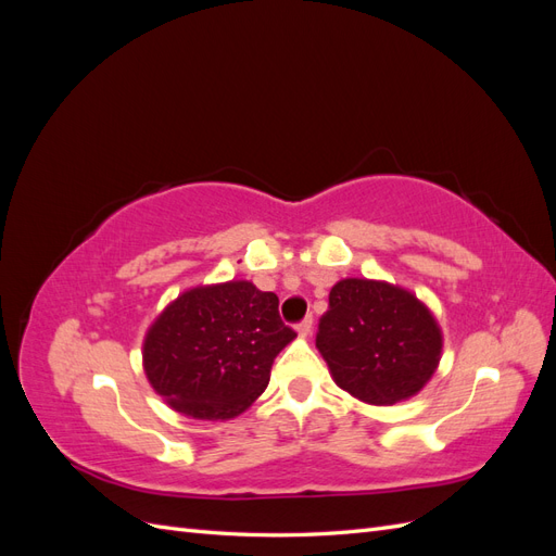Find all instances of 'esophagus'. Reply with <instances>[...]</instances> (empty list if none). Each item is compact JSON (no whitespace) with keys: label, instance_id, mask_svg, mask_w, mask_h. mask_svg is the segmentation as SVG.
I'll return each instance as SVG.
<instances>
[{"label":"esophagus","instance_id":"34e87169","mask_svg":"<svg viewBox=\"0 0 556 556\" xmlns=\"http://www.w3.org/2000/svg\"><path fill=\"white\" fill-rule=\"evenodd\" d=\"M296 331H299V336H308L313 331V317L308 315V317L301 319V323L296 325Z\"/></svg>","mask_w":556,"mask_h":556}]
</instances>
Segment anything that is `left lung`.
<instances>
[{
    "label": "left lung",
    "mask_w": 556,
    "mask_h": 556,
    "mask_svg": "<svg viewBox=\"0 0 556 556\" xmlns=\"http://www.w3.org/2000/svg\"><path fill=\"white\" fill-rule=\"evenodd\" d=\"M315 345L336 384L374 406H392L433 376L443 339L433 315L410 292L348 278L329 292Z\"/></svg>",
    "instance_id": "obj_1"
}]
</instances>
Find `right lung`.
Returning <instances> with one entry per match:
<instances>
[{
  "instance_id": "add662e5",
  "label": "right lung",
  "mask_w": 556,
  "mask_h": 556,
  "mask_svg": "<svg viewBox=\"0 0 556 556\" xmlns=\"http://www.w3.org/2000/svg\"><path fill=\"white\" fill-rule=\"evenodd\" d=\"M294 336L274 292L231 280L178 296L150 327L143 366L178 413L227 419L266 390L276 355Z\"/></svg>"
}]
</instances>
